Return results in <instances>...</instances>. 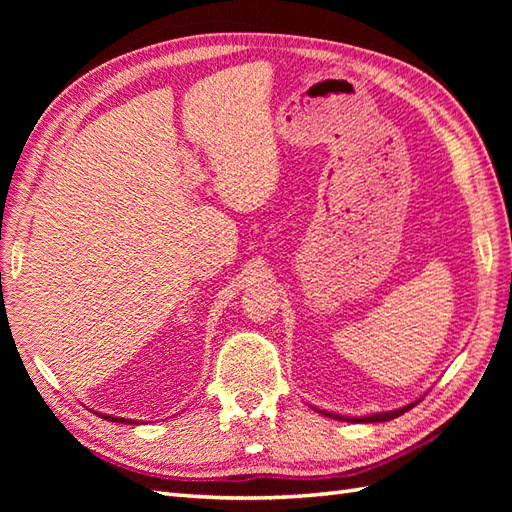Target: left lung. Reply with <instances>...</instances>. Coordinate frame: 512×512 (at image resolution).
I'll return each instance as SVG.
<instances>
[{"label":"left lung","mask_w":512,"mask_h":512,"mask_svg":"<svg viewBox=\"0 0 512 512\" xmlns=\"http://www.w3.org/2000/svg\"><path fill=\"white\" fill-rule=\"evenodd\" d=\"M413 405H418V400L416 402H411V405H405V407H400V409H394V411H378V413H372V416H361V418H352V416H341V413H330V411H321V409H317L319 413H323V416H328V418H334V420H343V422H387V420H394V418H398V416H402V413L405 411H409Z\"/></svg>","instance_id":"1"}]
</instances>
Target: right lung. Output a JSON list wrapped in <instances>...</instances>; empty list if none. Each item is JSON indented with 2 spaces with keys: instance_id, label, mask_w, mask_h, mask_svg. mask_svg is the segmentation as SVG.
Returning a JSON list of instances; mask_svg holds the SVG:
<instances>
[{
  "instance_id": "add662e5",
  "label": "right lung",
  "mask_w": 512,
  "mask_h": 512,
  "mask_svg": "<svg viewBox=\"0 0 512 512\" xmlns=\"http://www.w3.org/2000/svg\"><path fill=\"white\" fill-rule=\"evenodd\" d=\"M101 418L110 420V422H129V424H140V422H136V420H127V418H118V416H107V413H101Z\"/></svg>"
}]
</instances>
